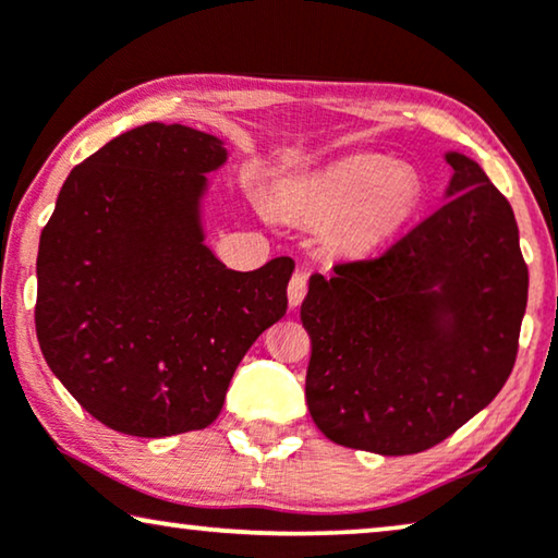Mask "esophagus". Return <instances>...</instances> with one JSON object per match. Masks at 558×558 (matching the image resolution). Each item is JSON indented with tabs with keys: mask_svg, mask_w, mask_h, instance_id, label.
Here are the masks:
<instances>
[{
	"mask_svg": "<svg viewBox=\"0 0 558 558\" xmlns=\"http://www.w3.org/2000/svg\"><path fill=\"white\" fill-rule=\"evenodd\" d=\"M287 294H289V307H300L302 300H304V294H307V277H304L302 271L294 274L292 281H289Z\"/></svg>",
	"mask_w": 558,
	"mask_h": 558,
	"instance_id": "34e87169",
	"label": "esophagus"
}]
</instances>
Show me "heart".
I'll list each match as a JSON object with an SVG mask.
<instances>
[{
  "label": "heart",
  "instance_id": "obj_1",
  "mask_svg": "<svg viewBox=\"0 0 558 558\" xmlns=\"http://www.w3.org/2000/svg\"><path fill=\"white\" fill-rule=\"evenodd\" d=\"M424 203L416 167L380 155H353L323 170L284 180L279 205L312 228L332 226L335 243L348 254H368L399 233Z\"/></svg>",
  "mask_w": 558,
  "mask_h": 558
}]
</instances>
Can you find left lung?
I'll list each match as a JSON object with an SVG mask.
<instances>
[{
  "instance_id": "1",
  "label": "left lung",
  "mask_w": 558,
  "mask_h": 558,
  "mask_svg": "<svg viewBox=\"0 0 558 558\" xmlns=\"http://www.w3.org/2000/svg\"><path fill=\"white\" fill-rule=\"evenodd\" d=\"M445 205L368 262L312 274L307 407L335 445L424 452L506 384L529 300L510 203L475 159L445 151Z\"/></svg>"
}]
</instances>
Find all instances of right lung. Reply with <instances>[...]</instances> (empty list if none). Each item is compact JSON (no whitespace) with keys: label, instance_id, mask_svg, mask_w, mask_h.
<instances>
[{"label":"right lung","instance_id":"obj_1","mask_svg":"<svg viewBox=\"0 0 558 558\" xmlns=\"http://www.w3.org/2000/svg\"><path fill=\"white\" fill-rule=\"evenodd\" d=\"M226 162V142L197 129H129L68 174L43 228L40 350L113 432L205 429L241 357L284 317L292 258L233 271L205 243L208 174Z\"/></svg>","mask_w":558,"mask_h":558}]
</instances>
